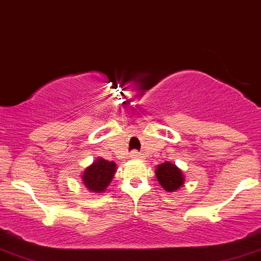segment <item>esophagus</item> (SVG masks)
Listing matches in <instances>:
<instances>
[{"instance_id": "esophagus-1", "label": "esophagus", "mask_w": 261, "mask_h": 261, "mask_svg": "<svg viewBox=\"0 0 261 261\" xmlns=\"http://www.w3.org/2000/svg\"><path fill=\"white\" fill-rule=\"evenodd\" d=\"M128 156H130L131 159H139V158H141V154L139 152H137V150H133V152L130 153V155H128Z\"/></svg>"}]
</instances>
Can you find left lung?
Returning a JSON list of instances; mask_svg holds the SVG:
<instances>
[{"mask_svg":"<svg viewBox=\"0 0 261 261\" xmlns=\"http://www.w3.org/2000/svg\"><path fill=\"white\" fill-rule=\"evenodd\" d=\"M155 175L161 186L168 192H175L185 184L184 174L172 163L165 162L159 164L155 169Z\"/></svg>","mask_w":261,"mask_h":261,"instance_id":"obj_1","label":"left lung"}]
</instances>
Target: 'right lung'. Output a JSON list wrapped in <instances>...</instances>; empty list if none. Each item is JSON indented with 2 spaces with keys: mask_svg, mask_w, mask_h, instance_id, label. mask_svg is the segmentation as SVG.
<instances>
[{
  "mask_svg": "<svg viewBox=\"0 0 261 261\" xmlns=\"http://www.w3.org/2000/svg\"><path fill=\"white\" fill-rule=\"evenodd\" d=\"M115 171H117V164L114 162H108L98 156L92 164L85 169L81 178L85 187L90 192L103 193L114 177Z\"/></svg>",
  "mask_w": 261,
  "mask_h": 261,
  "instance_id": "add662e5",
  "label": "right lung"
}]
</instances>
